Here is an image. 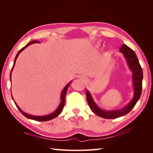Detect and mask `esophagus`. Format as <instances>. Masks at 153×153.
I'll return each instance as SVG.
<instances>
[{"label":"esophagus","instance_id":"obj_1","mask_svg":"<svg viewBox=\"0 0 153 153\" xmlns=\"http://www.w3.org/2000/svg\"><path fill=\"white\" fill-rule=\"evenodd\" d=\"M82 79H83V78H82Z\"/></svg>","mask_w":153,"mask_h":153}]
</instances>
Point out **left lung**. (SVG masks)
<instances>
[{"label":"left lung","mask_w":153,"mask_h":153,"mask_svg":"<svg viewBox=\"0 0 153 153\" xmlns=\"http://www.w3.org/2000/svg\"><path fill=\"white\" fill-rule=\"evenodd\" d=\"M119 51L123 53L128 68L132 72V84L133 87L132 100L127 105L121 108L107 110L100 108L94 101L91 92L88 90L86 92L87 103L91 109L98 116L105 119H115L128 114L140 99L142 93L143 71L135 52L124 44L120 48Z\"/></svg>","instance_id":"obj_1"}]
</instances>
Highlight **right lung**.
Masks as SVG:
<instances>
[{"label": "right lung", "instance_id": "add662e5", "mask_svg": "<svg viewBox=\"0 0 153 153\" xmlns=\"http://www.w3.org/2000/svg\"><path fill=\"white\" fill-rule=\"evenodd\" d=\"M39 41H31V42H30L29 43L27 44L26 46H25V47L24 48H22L20 50L18 51V52L17 53L16 57H15V61H14V63H13V68L11 69V73H10V81H11V72L13 71V68L14 66H15V62H16V60L17 59L18 55H19V54L22 52L23 50H24L27 47H29V45H30L31 44H33V43H39ZM71 84V81L69 82L68 84L64 87V88L63 89V90L62 91V92H61V102H60L58 107L56 108V110H55L53 112L51 113L50 114H48V115H30V114H29L27 113H25L24 112V111H22L20 108L19 107V106H18V105L16 103V102L15 101V100H14L13 98V96L11 95L12 96V98H13V100L14 101V102H15L16 106H17V108L19 109V110L20 111V112L24 115L25 117H26L28 119H32V120H34V121H50V120L51 119H53L54 118H55L56 117H57L58 115L61 114V112H62V110H63L64 108V105H65V101H66V95L67 94V90L68 89L69 86L70 85V84Z\"/></svg>", "mask_w": 153, "mask_h": 153}]
</instances>
